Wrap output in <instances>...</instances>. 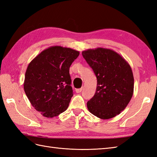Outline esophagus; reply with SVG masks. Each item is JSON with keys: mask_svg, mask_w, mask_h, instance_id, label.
Segmentation results:
<instances>
[{"mask_svg": "<svg viewBox=\"0 0 157 157\" xmlns=\"http://www.w3.org/2000/svg\"><path fill=\"white\" fill-rule=\"evenodd\" d=\"M82 90V88H78V89H76V92L77 93H80Z\"/></svg>", "mask_w": 157, "mask_h": 157, "instance_id": "34e87169", "label": "esophagus"}]
</instances>
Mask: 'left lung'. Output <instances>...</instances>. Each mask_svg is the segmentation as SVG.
<instances>
[{
    "instance_id": "1",
    "label": "left lung",
    "mask_w": 157,
    "mask_h": 157,
    "mask_svg": "<svg viewBox=\"0 0 157 157\" xmlns=\"http://www.w3.org/2000/svg\"><path fill=\"white\" fill-rule=\"evenodd\" d=\"M82 54L97 78L95 94L87 102L88 111L102 119L114 117L126 108L134 94L131 67L112 49H88Z\"/></svg>"
}]
</instances>
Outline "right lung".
Instances as JSON below:
<instances>
[{"label":"right lung","mask_w":157,"mask_h":157,"mask_svg":"<svg viewBox=\"0 0 157 157\" xmlns=\"http://www.w3.org/2000/svg\"><path fill=\"white\" fill-rule=\"evenodd\" d=\"M79 52L52 46L44 49L29 63L23 88L36 111L52 118L66 111L73 96L69 67Z\"/></svg>","instance_id":"1"}]
</instances>
